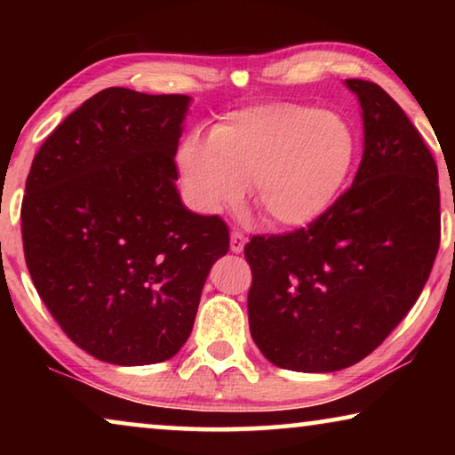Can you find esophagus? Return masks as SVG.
I'll return each mask as SVG.
<instances>
[{"mask_svg":"<svg viewBox=\"0 0 455 455\" xmlns=\"http://www.w3.org/2000/svg\"><path fill=\"white\" fill-rule=\"evenodd\" d=\"M246 242H248V238L240 232V229H234V232L229 234V248H232V252H235V254H240L242 251H244Z\"/></svg>","mask_w":455,"mask_h":455,"instance_id":"1","label":"esophagus"}]
</instances>
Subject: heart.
Wrapping results in <instances>:
<instances>
[{"label":"heart","mask_w":455,"mask_h":455,"mask_svg":"<svg viewBox=\"0 0 455 455\" xmlns=\"http://www.w3.org/2000/svg\"><path fill=\"white\" fill-rule=\"evenodd\" d=\"M356 157V130L338 111L269 103L234 111L209 136H186L178 170L204 213L238 207L252 184L267 220L307 228L338 203Z\"/></svg>","instance_id":"obj_1"}]
</instances>
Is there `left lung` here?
Here are the masks:
<instances>
[{
    "label": "left lung",
    "mask_w": 455,
    "mask_h": 455,
    "mask_svg": "<svg viewBox=\"0 0 455 455\" xmlns=\"http://www.w3.org/2000/svg\"><path fill=\"white\" fill-rule=\"evenodd\" d=\"M346 86L364 126L352 186L308 228L244 246L251 335L279 369L333 372L369 356L419 300L439 251L431 151L381 86Z\"/></svg>",
    "instance_id": "left-lung-1"
}]
</instances>
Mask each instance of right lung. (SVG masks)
Returning <instances> with one entry per match:
<instances>
[{"label":"right lung","instance_id":"obj_1","mask_svg":"<svg viewBox=\"0 0 455 455\" xmlns=\"http://www.w3.org/2000/svg\"><path fill=\"white\" fill-rule=\"evenodd\" d=\"M190 101L111 86L72 111L30 165L28 273L68 338L103 363L176 356L229 248L226 223L192 213L176 188Z\"/></svg>","mask_w":455,"mask_h":455}]
</instances>
